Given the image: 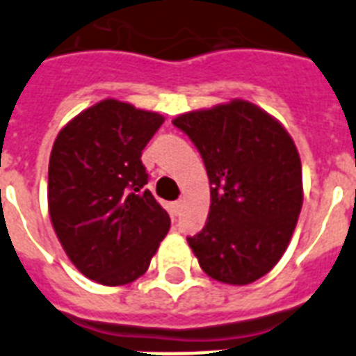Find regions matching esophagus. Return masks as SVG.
I'll return each instance as SVG.
<instances>
[{"label": "esophagus", "instance_id": "esophagus-1", "mask_svg": "<svg viewBox=\"0 0 356 356\" xmlns=\"http://www.w3.org/2000/svg\"><path fill=\"white\" fill-rule=\"evenodd\" d=\"M181 211H183V201H175L172 204V213L177 217V215H181Z\"/></svg>", "mask_w": 356, "mask_h": 356}]
</instances>
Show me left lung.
I'll use <instances>...</instances> for the list:
<instances>
[{
  "label": "left lung",
  "mask_w": 356,
  "mask_h": 356,
  "mask_svg": "<svg viewBox=\"0 0 356 356\" xmlns=\"http://www.w3.org/2000/svg\"><path fill=\"white\" fill-rule=\"evenodd\" d=\"M204 161L211 204L188 244L202 271L224 284L264 277L284 255L302 208V164L270 113L243 99L173 119Z\"/></svg>",
  "instance_id": "left-lung-1"
}]
</instances>
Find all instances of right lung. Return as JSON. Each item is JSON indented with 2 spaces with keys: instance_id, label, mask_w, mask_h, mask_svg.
Segmentation results:
<instances>
[{
  "instance_id": "add662e5",
  "label": "right lung",
  "mask_w": 356,
  "mask_h": 356,
  "mask_svg": "<svg viewBox=\"0 0 356 356\" xmlns=\"http://www.w3.org/2000/svg\"><path fill=\"white\" fill-rule=\"evenodd\" d=\"M164 118L118 99L83 110L58 134L49 163V213L85 277L122 286L141 277L170 217L146 190L141 154Z\"/></svg>"
}]
</instances>
